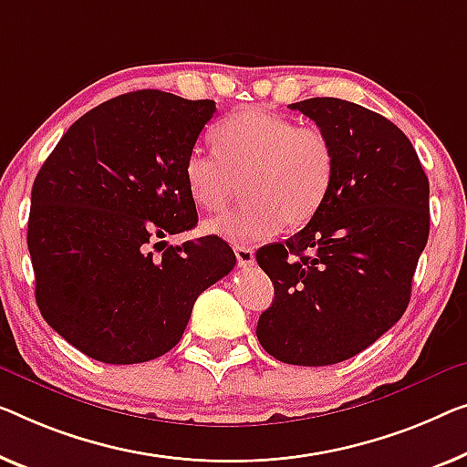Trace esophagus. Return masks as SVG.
<instances>
[{"label": "esophagus", "mask_w": 467, "mask_h": 467, "mask_svg": "<svg viewBox=\"0 0 467 467\" xmlns=\"http://www.w3.org/2000/svg\"><path fill=\"white\" fill-rule=\"evenodd\" d=\"M233 249H234V255H236V264H239L241 268L254 266V264H255V255H254V249H252V247L234 245Z\"/></svg>", "instance_id": "34e87169"}]
</instances>
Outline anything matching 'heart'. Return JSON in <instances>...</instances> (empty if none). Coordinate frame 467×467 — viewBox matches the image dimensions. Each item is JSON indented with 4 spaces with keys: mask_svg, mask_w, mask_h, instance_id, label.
Instances as JSON below:
<instances>
[{
    "mask_svg": "<svg viewBox=\"0 0 467 467\" xmlns=\"http://www.w3.org/2000/svg\"><path fill=\"white\" fill-rule=\"evenodd\" d=\"M215 150L194 149L184 161L191 197L205 212L231 203L243 180L247 201L205 222V233L233 243L297 228L317 213L336 171L331 138L318 125H297L262 109L228 115L212 130Z\"/></svg>",
    "mask_w": 467,
    "mask_h": 467,
    "instance_id": "b5f03b06",
    "label": "heart"
}]
</instances>
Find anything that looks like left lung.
Instances as JSON below:
<instances>
[{
	"mask_svg": "<svg viewBox=\"0 0 467 467\" xmlns=\"http://www.w3.org/2000/svg\"><path fill=\"white\" fill-rule=\"evenodd\" d=\"M289 109L327 131L336 171L306 228L257 249L275 300L255 336L281 363L336 365L407 310L430 234V184L411 140L386 117L339 99Z\"/></svg>",
	"mask_w": 467,
	"mask_h": 467,
	"instance_id": "1",
	"label": "left lung"
}]
</instances>
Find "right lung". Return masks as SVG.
I'll return each mask as SVG.
<instances>
[{"mask_svg":"<svg viewBox=\"0 0 467 467\" xmlns=\"http://www.w3.org/2000/svg\"><path fill=\"white\" fill-rule=\"evenodd\" d=\"M213 113V100L138 89L79 117L41 165L26 233L35 300L89 358L136 365L170 352L197 297L234 268L215 234L150 252L197 224L184 161Z\"/></svg>","mask_w":467,"mask_h":467,"instance_id":"right-lung-1","label":"right lung"}]
</instances>
